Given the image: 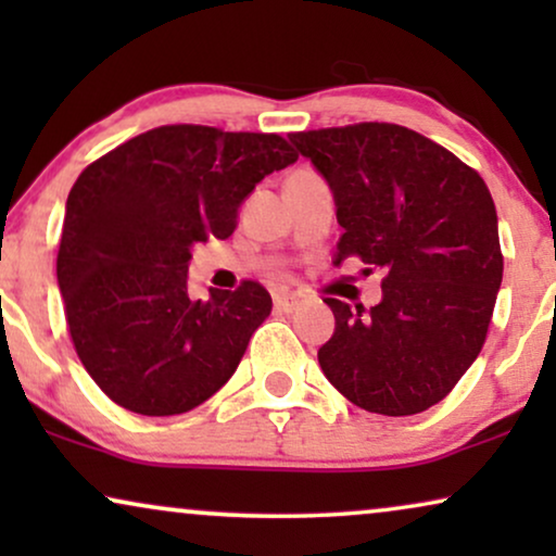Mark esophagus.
<instances>
[{"label":"esophagus","instance_id":"esophagus-1","mask_svg":"<svg viewBox=\"0 0 556 556\" xmlns=\"http://www.w3.org/2000/svg\"><path fill=\"white\" fill-rule=\"evenodd\" d=\"M273 303H276L278 311H283V314H291V311L299 308V299L295 295H288V293H276L273 295Z\"/></svg>","mask_w":556,"mask_h":556}]
</instances>
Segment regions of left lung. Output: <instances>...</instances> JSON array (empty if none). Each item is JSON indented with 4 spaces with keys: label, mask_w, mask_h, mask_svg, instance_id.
<instances>
[{
    "label": "left lung",
    "mask_w": 556,
    "mask_h": 556,
    "mask_svg": "<svg viewBox=\"0 0 556 556\" xmlns=\"http://www.w3.org/2000/svg\"><path fill=\"white\" fill-rule=\"evenodd\" d=\"M333 189L337 263L384 268L382 301L326 299L337 329L318 364L356 407L417 415L447 397L481 354L504 276L496 204L473 166L397 124L295 131Z\"/></svg>",
    "instance_id": "obj_1"
}]
</instances>
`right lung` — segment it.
<instances>
[{
  "label": "right lung",
  "mask_w": 556,
  "mask_h": 556,
  "mask_svg": "<svg viewBox=\"0 0 556 556\" xmlns=\"http://www.w3.org/2000/svg\"><path fill=\"white\" fill-rule=\"evenodd\" d=\"M295 154L278 134L174 124L134 136L80 172L67 194L58 283L78 359L131 413L181 415L210 400L268 318L257 280L187 293L192 248L227 240L265 174Z\"/></svg>",
  "instance_id": "1"
}]
</instances>
